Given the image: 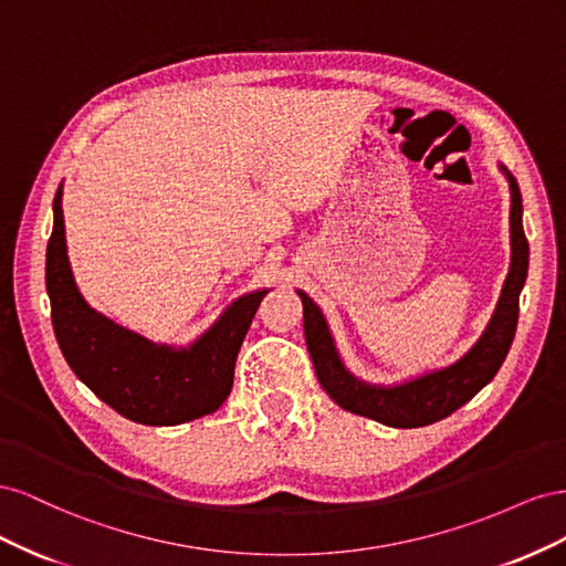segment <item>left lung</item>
Masks as SVG:
<instances>
[{"label":"left lung","mask_w":566,"mask_h":566,"mask_svg":"<svg viewBox=\"0 0 566 566\" xmlns=\"http://www.w3.org/2000/svg\"><path fill=\"white\" fill-rule=\"evenodd\" d=\"M507 181L512 191L510 273L484 335L479 337L476 345L458 364L391 389L358 382L339 364L328 325H325L318 306L304 293H300L304 306V337L316 368V378L337 406L389 427H424L451 416L453 410L468 403L479 389L493 380V375L499 373L505 361L512 337H515L517 331L520 290L526 281L528 269V243L522 227V193L517 179L510 172Z\"/></svg>","instance_id":"left-lung-1"}]
</instances>
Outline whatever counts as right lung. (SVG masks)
Returning a JSON list of instances; mask_svg holds the SVG:
<instances>
[{"label": "right lung", "instance_id": "1", "mask_svg": "<svg viewBox=\"0 0 566 566\" xmlns=\"http://www.w3.org/2000/svg\"><path fill=\"white\" fill-rule=\"evenodd\" d=\"M61 186L46 245L51 323L67 366L101 401L142 424H179L217 410L229 397L238 349L262 293L238 300L188 352L150 345L94 314L80 297L65 254Z\"/></svg>", "mask_w": 566, "mask_h": 566}]
</instances>
